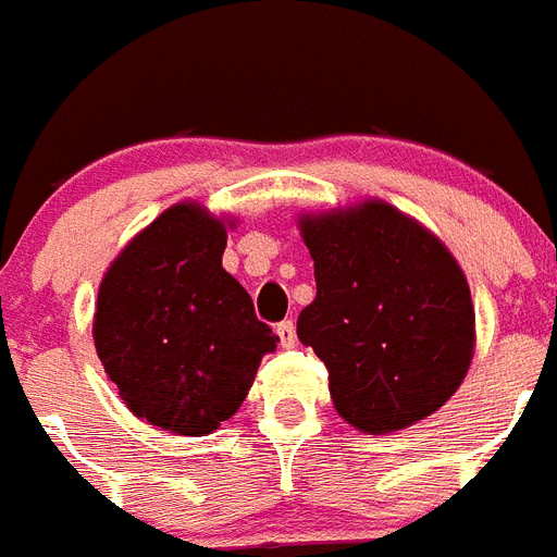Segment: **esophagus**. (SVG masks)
<instances>
[{
  "label": "esophagus",
  "mask_w": 557,
  "mask_h": 557,
  "mask_svg": "<svg viewBox=\"0 0 557 557\" xmlns=\"http://www.w3.org/2000/svg\"><path fill=\"white\" fill-rule=\"evenodd\" d=\"M277 336H280V345H283V348H294V343H297V331H294V322L292 320L280 322Z\"/></svg>",
  "instance_id": "34e87169"
}]
</instances>
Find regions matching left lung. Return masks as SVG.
<instances>
[{
  "mask_svg": "<svg viewBox=\"0 0 557 557\" xmlns=\"http://www.w3.org/2000/svg\"><path fill=\"white\" fill-rule=\"evenodd\" d=\"M300 228L317 297L297 336L329 368L336 413L391 433L442 408L475 343L470 286L450 251L380 200L302 218Z\"/></svg>",
  "mask_w": 557,
  "mask_h": 557,
  "instance_id": "obj_1",
  "label": "left lung"
}]
</instances>
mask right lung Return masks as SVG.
Returning a JSON list of instances; mask_svg holds the SVG:
<instances>
[{
  "label": "right lung",
  "mask_w": 557,
  "mask_h": 557,
  "mask_svg": "<svg viewBox=\"0 0 557 557\" xmlns=\"http://www.w3.org/2000/svg\"><path fill=\"white\" fill-rule=\"evenodd\" d=\"M226 226L195 203L149 223L101 280L96 350L135 416L181 436L212 433L277 336L221 265Z\"/></svg>",
  "instance_id": "add662e5"
}]
</instances>
